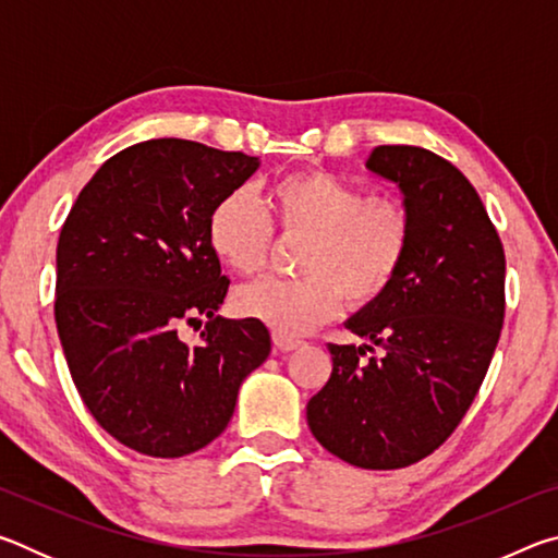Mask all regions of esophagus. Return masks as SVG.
Wrapping results in <instances>:
<instances>
[{
  "label": "esophagus",
  "mask_w": 558,
  "mask_h": 558,
  "mask_svg": "<svg viewBox=\"0 0 558 558\" xmlns=\"http://www.w3.org/2000/svg\"><path fill=\"white\" fill-rule=\"evenodd\" d=\"M302 342L295 337H288V335H280L276 332L272 335V347H276V352H292V349H298Z\"/></svg>",
  "instance_id": "1"
}]
</instances>
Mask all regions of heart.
<instances>
[{"label": "heart", "instance_id": "b5f03b06", "mask_svg": "<svg viewBox=\"0 0 558 558\" xmlns=\"http://www.w3.org/2000/svg\"><path fill=\"white\" fill-rule=\"evenodd\" d=\"M270 219L248 189H233L209 214L211 251L231 270L253 276L266 266L272 229L305 235L302 278H266L233 298L241 317L280 335H305L342 307H366L399 278L411 245V214L401 202L374 196L325 169L278 179L270 186Z\"/></svg>", "mask_w": 558, "mask_h": 558}]
</instances>
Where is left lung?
<instances>
[{
	"label": "left lung",
	"instance_id": "8db88e82",
	"mask_svg": "<svg viewBox=\"0 0 558 558\" xmlns=\"http://www.w3.org/2000/svg\"><path fill=\"white\" fill-rule=\"evenodd\" d=\"M411 214V245L384 298L347 319L369 344H329L332 374L307 401L319 446L349 465L396 470L430 456L483 386L505 323V248L465 174L430 149L366 159ZM380 347V356L364 360Z\"/></svg>",
	"mask_w": 558,
	"mask_h": 558
}]
</instances>
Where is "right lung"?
Wrapping results in <instances>:
<instances>
[{
	"instance_id": "right-lung-1",
	"label": "right lung",
	"mask_w": 558,
	"mask_h": 558,
	"mask_svg": "<svg viewBox=\"0 0 558 558\" xmlns=\"http://www.w3.org/2000/svg\"><path fill=\"white\" fill-rule=\"evenodd\" d=\"M258 157L147 140L110 157L75 199L56 248V327L75 389L122 446L182 458L229 426L270 332L223 319L229 290L206 226ZM196 345L182 324H201Z\"/></svg>"
}]
</instances>
